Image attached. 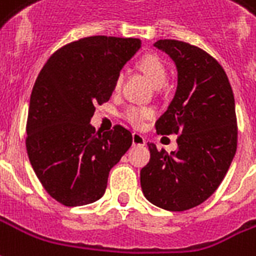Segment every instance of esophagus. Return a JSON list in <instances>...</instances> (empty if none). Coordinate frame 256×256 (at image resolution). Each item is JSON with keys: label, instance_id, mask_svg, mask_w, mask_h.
<instances>
[{"label": "esophagus", "instance_id": "1", "mask_svg": "<svg viewBox=\"0 0 256 256\" xmlns=\"http://www.w3.org/2000/svg\"><path fill=\"white\" fill-rule=\"evenodd\" d=\"M145 144H146V140L142 134L133 133V145H145Z\"/></svg>", "mask_w": 256, "mask_h": 256}]
</instances>
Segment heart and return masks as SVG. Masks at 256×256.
Instances as JSON below:
<instances>
[{"label":"heart","instance_id":"1","mask_svg":"<svg viewBox=\"0 0 256 256\" xmlns=\"http://www.w3.org/2000/svg\"><path fill=\"white\" fill-rule=\"evenodd\" d=\"M138 69L142 72L146 76L149 81L152 82L156 88H162V85L166 84L168 80V68H166V62L156 54H146L144 56L141 60H138ZM120 84H122V77L116 76V78L114 81V90L118 92L120 90ZM153 110L149 107H128L124 111V118L128 119V122L134 124V126H141L144 120L150 119L153 116Z\"/></svg>","mask_w":256,"mask_h":256}]
</instances>
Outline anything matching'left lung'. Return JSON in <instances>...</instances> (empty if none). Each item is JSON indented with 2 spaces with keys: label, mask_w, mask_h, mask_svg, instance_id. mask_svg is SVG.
<instances>
[{
  "label": "left lung",
  "mask_w": 256,
  "mask_h": 256,
  "mask_svg": "<svg viewBox=\"0 0 256 256\" xmlns=\"http://www.w3.org/2000/svg\"><path fill=\"white\" fill-rule=\"evenodd\" d=\"M154 47L171 56L178 88L156 122L157 133L179 134L171 154L148 144L150 160L141 170V187L153 205L183 212L205 202L220 186L238 146L232 86L222 66L190 43L162 39Z\"/></svg>",
  "instance_id": "8db88e82"
}]
</instances>
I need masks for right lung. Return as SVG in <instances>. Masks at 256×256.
Returning a JSON list of instances; mask_svg holds the SVG:
<instances>
[{
    "label": "right lung",
    "instance_id": "1",
    "mask_svg": "<svg viewBox=\"0 0 256 256\" xmlns=\"http://www.w3.org/2000/svg\"><path fill=\"white\" fill-rule=\"evenodd\" d=\"M133 38L90 36L60 47L32 88L27 153L44 190L65 206L100 200L110 170L128 152L133 136L120 124L96 133L94 104L108 102L123 65L140 50Z\"/></svg>",
    "mask_w": 256,
    "mask_h": 256
}]
</instances>
